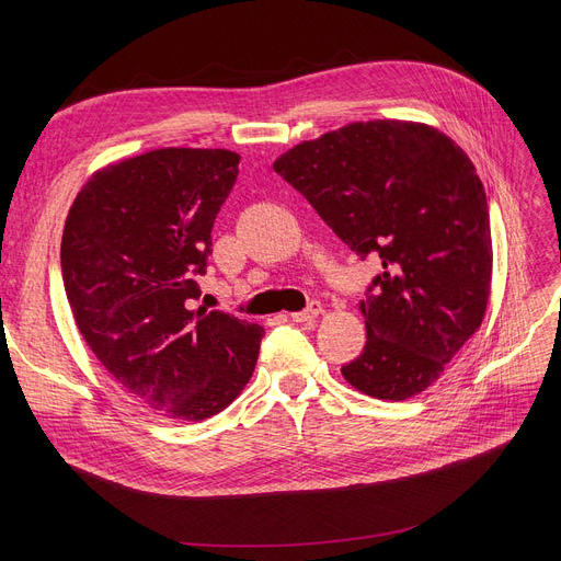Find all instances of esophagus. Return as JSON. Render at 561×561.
<instances>
[{
    "label": "esophagus",
    "instance_id": "1",
    "mask_svg": "<svg viewBox=\"0 0 561 561\" xmlns=\"http://www.w3.org/2000/svg\"><path fill=\"white\" fill-rule=\"evenodd\" d=\"M320 311H322V305L320 302H311L305 311L290 313V318H293V322H311V320H316L320 316Z\"/></svg>",
    "mask_w": 561,
    "mask_h": 561
}]
</instances>
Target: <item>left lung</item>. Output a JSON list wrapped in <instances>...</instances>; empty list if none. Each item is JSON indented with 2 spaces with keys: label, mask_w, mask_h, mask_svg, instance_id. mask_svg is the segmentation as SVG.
I'll return each instance as SVG.
<instances>
[{
  "label": "left lung",
  "mask_w": 561,
  "mask_h": 561,
  "mask_svg": "<svg viewBox=\"0 0 561 561\" xmlns=\"http://www.w3.org/2000/svg\"><path fill=\"white\" fill-rule=\"evenodd\" d=\"M339 239L379 256L359 302L350 387L400 402L444 375L486 313L493 245L484 186L461 147L425 123L368 121L302 140L275 163Z\"/></svg>",
  "instance_id": "obj_1"
}]
</instances>
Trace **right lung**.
Masks as SVG:
<instances>
[{
  "instance_id": "add662e5",
  "label": "right lung",
  "mask_w": 561,
  "mask_h": 561,
  "mask_svg": "<svg viewBox=\"0 0 561 561\" xmlns=\"http://www.w3.org/2000/svg\"><path fill=\"white\" fill-rule=\"evenodd\" d=\"M239 161L202 147L113 161L66 218L61 268L79 334L123 391L172 421H206L239 398L265 334L188 305Z\"/></svg>"
}]
</instances>
